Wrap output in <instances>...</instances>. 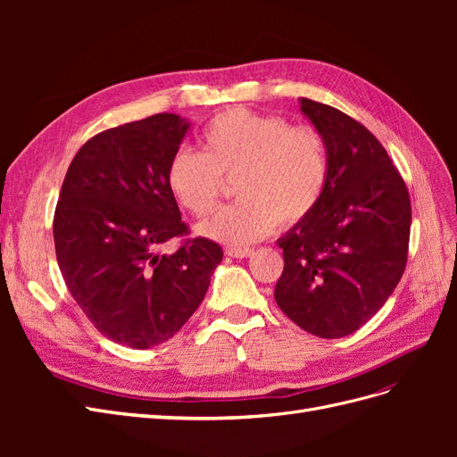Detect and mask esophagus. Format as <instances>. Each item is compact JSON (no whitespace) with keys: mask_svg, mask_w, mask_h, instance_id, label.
<instances>
[{"mask_svg":"<svg viewBox=\"0 0 457 457\" xmlns=\"http://www.w3.org/2000/svg\"><path fill=\"white\" fill-rule=\"evenodd\" d=\"M228 257H237V259H245V257H252L253 250L252 247H228L227 250Z\"/></svg>","mask_w":457,"mask_h":457,"instance_id":"34e87169","label":"esophagus"}]
</instances>
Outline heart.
Returning <instances> with one entry per match:
<instances>
[{
	"mask_svg": "<svg viewBox=\"0 0 457 457\" xmlns=\"http://www.w3.org/2000/svg\"><path fill=\"white\" fill-rule=\"evenodd\" d=\"M234 177L240 200L198 225L204 238L240 247L267 237L278 223L295 227L312 215L328 187L324 135L282 116L230 108L204 128L202 154L177 150L165 171L175 202L196 217L213 212L223 179Z\"/></svg>",
	"mask_w": 457,
	"mask_h": 457,
	"instance_id": "obj_1",
	"label": "heart"
}]
</instances>
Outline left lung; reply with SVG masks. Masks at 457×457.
Returning <instances> with one entry per match:
<instances>
[{
  "instance_id": "left-lung-1",
  "label": "left lung",
  "mask_w": 457,
  "mask_h": 457,
  "mask_svg": "<svg viewBox=\"0 0 457 457\" xmlns=\"http://www.w3.org/2000/svg\"><path fill=\"white\" fill-rule=\"evenodd\" d=\"M301 112L324 135L329 179L312 215L278 240L274 299L309 334L337 339L364 326L403 278L411 205L403 175L361 121L311 99Z\"/></svg>"
}]
</instances>
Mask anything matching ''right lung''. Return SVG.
I'll list each match as a JSON object with an SVG mask.
<instances>
[{
	"mask_svg": "<svg viewBox=\"0 0 457 457\" xmlns=\"http://www.w3.org/2000/svg\"><path fill=\"white\" fill-rule=\"evenodd\" d=\"M188 121L162 112L96 133L78 150L54 207L59 269L74 301L110 341L150 349L202 303L220 245L188 238L168 163ZM184 240L173 254L161 250Z\"/></svg>",
	"mask_w": 457,
	"mask_h": 457,
	"instance_id": "right-lung-1",
	"label": "right lung"
}]
</instances>
